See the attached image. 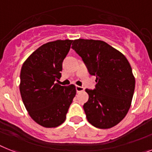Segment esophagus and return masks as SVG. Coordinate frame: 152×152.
Returning <instances> with one entry per match:
<instances>
[{"instance_id":"obj_1","label":"esophagus","mask_w":152,"mask_h":152,"mask_svg":"<svg viewBox=\"0 0 152 152\" xmlns=\"http://www.w3.org/2000/svg\"><path fill=\"white\" fill-rule=\"evenodd\" d=\"M76 90L77 93L79 92H81V91H83L84 90V88L83 86H76Z\"/></svg>"}]
</instances>
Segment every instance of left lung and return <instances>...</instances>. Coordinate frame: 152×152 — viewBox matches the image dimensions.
<instances>
[{"label": "left lung", "instance_id": "8db88e82", "mask_svg": "<svg viewBox=\"0 0 152 152\" xmlns=\"http://www.w3.org/2000/svg\"><path fill=\"white\" fill-rule=\"evenodd\" d=\"M72 48L82 58L88 72L96 76L95 88L86 89L89 100L83 109L89 123L101 129L117 125L130 109L135 79L129 62L105 42L79 39Z\"/></svg>", "mask_w": 152, "mask_h": 152}]
</instances>
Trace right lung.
Segmentation results:
<instances>
[{
	"label": "right lung",
	"mask_w": 152,
	"mask_h": 152,
	"mask_svg": "<svg viewBox=\"0 0 152 152\" xmlns=\"http://www.w3.org/2000/svg\"><path fill=\"white\" fill-rule=\"evenodd\" d=\"M72 40L44 44L24 62L20 75V93L29 115L45 127H56L66 118L76 96V86H60L62 62Z\"/></svg>",
	"instance_id": "obj_1"
}]
</instances>
